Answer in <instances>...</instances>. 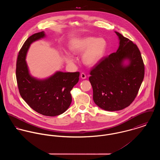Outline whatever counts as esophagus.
<instances>
[{"label":"esophagus","mask_w":160,"mask_h":160,"mask_svg":"<svg viewBox=\"0 0 160 160\" xmlns=\"http://www.w3.org/2000/svg\"><path fill=\"white\" fill-rule=\"evenodd\" d=\"M81 78L82 79H86V74L84 73V72H82V73L81 74Z\"/></svg>","instance_id":"34e87169"}]
</instances>
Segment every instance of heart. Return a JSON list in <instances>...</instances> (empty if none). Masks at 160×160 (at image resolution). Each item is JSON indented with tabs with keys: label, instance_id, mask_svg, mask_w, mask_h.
I'll list each match as a JSON object with an SVG mask.
<instances>
[{
	"label": "heart",
	"instance_id": "b5f03b06",
	"mask_svg": "<svg viewBox=\"0 0 160 160\" xmlns=\"http://www.w3.org/2000/svg\"><path fill=\"white\" fill-rule=\"evenodd\" d=\"M107 42L103 38L84 37L73 40L69 46L71 51L74 54L82 53V60L89 66L97 64L104 57L107 50ZM65 61L69 64L73 63L74 59L69 53L64 55Z\"/></svg>",
	"mask_w": 160,
	"mask_h": 160
}]
</instances>
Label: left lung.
<instances>
[{"mask_svg": "<svg viewBox=\"0 0 160 160\" xmlns=\"http://www.w3.org/2000/svg\"><path fill=\"white\" fill-rule=\"evenodd\" d=\"M119 38L117 51L102 59L90 72L89 81L95 103L110 112L129 106L143 81L145 67L136 44L115 31ZM125 60L129 63L126 66Z\"/></svg>", "mask_w": 160, "mask_h": 160, "instance_id": "left-lung-1", "label": "left lung"}]
</instances>
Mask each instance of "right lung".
I'll list each match as a JSON object with an SVG mask.
<instances>
[{"label": "right lung", "instance_id": "1", "mask_svg": "<svg viewBox=\"0 0 160 160\" xmlns=\"http://www.w3.org/2000/svg\"><path fill=\"white\" fill-rule=\"evenodd\" d=\"M44 31L29 37L21 48L17 61L16 77L20 95L27 104L40 114L55 116L64 113L71 105L70 92L78 82L79 72H56L45 79H38L29 72L26 56L30 45L45 37Z\"/></svg>", "mask_w": 160, "mask_h": 160}]
</instances>
